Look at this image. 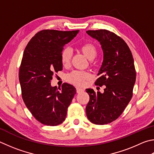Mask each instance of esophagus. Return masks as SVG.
<instances>
[{"label": "esophagus", "instance_id": "obj_1", "mask_svg": "<svg viewBox=\"0 0 154 154\" xmlns=\"http://www.w3.org/2000/svg\"><path fill=\"white\" fill-rule=\"evenodd\" d=\"M76 91H77V93H81V92H83L84 91V89H82V88H76Z\"/></svg>", "mask_w": 154, "mask_h": 154}]
</instances>
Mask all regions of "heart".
I'll list each match as a JSON object with an SVG mask.
<instances>
[{
  "label": "heart",
  "mask_w": 154,
  "mask_h": 154,
  "mask_svg": "<svg viewBox=\"0 0 154 154\" xmlns=\"http://www.w3.org/2000/svg\"><path fill=\"white\" fill-rule=\"evenodd\" d=\"M79 50L89 60H93L97 56V48L92 43H85L79 47ZM72 57L71 50L69 48H65L61 52V63L63 65L66 66L71 62ZM89 78V75L87 72L74 71L66 75V80L69 83L75 85L82 86L84 85L86 80Z\"/></svg>",
  "instance_id": "1"
}]
</instances>
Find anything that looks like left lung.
<instances>
[{
  "instance_id": "obj_1",
  "label": "left lung",
  "mask_w": 154,
  "mask_h": 154,
  "mask_svg": "<svg viewBox=\"0 0 154 154\" xmlns=\"http://www.w3.org/2000/svg\"><path fill=\"white\" fill-rule=\"evenodd\" d=\"M86 33L101 44L104 57L95 84L105 86L104 93L86 89L89 96L86 114L92 123L106 125L121 116L132 97L136 79L134 60L127 44L114 33L106 29Z\"/></svg>"
}]
</instances>
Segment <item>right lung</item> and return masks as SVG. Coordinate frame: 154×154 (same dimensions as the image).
<instances>
[{
  "instance_id": "1",
  "label": "right lung",
  "mask_w": 154,
  "mask_h": 154,
  "mask_svg": "<svg viewBox=\"0 0 154 154\" xmlns=\"http://www.w3.org/2000/svg\"><path fill=\"white\" fill-rule=\"evenodd\" d=\"M79 30H42L24 50L19 79L25 104L42 124L57 126L65 121L76 89L63 83L59 90L51 85L55 72L63 69L61 52Z\"/></svg>"
}]
</instances>
